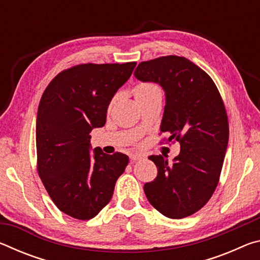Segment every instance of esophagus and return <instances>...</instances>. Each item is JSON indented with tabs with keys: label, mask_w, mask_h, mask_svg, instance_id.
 I'll return each mask as SVG.
<instances>
[{
	"label": "esophagus",
	"mask_w": 260,
	"mask_h": 260,
	"mask_svg": "<svg viewBox=\"0 0 260 260\" xmlns=\"http://www.w3.org/2000/svg\"><path fill=\"white\" fill-rule=\"evenodd\" d=\"M143 158H144V156L141 155V153H131V156H129L131 161H133V162L143 159Z\"/></svg>",
	"instance_id": "esophagus-1"
}]
</instances>
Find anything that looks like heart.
Returning <instances> with one entry per match:
<instances>
[{"instance_id": "1", "label": "heart", "mask_w": 260, "mask_h": 260, "mask_svg": "<svg viewBox=\"0 0 260 260\" xmlns=\"http://www.w3.org/2000/svg\"><path fill=\"white\" fill-rule=\"evenodd\" d=\"M157 91H159L158 87L151 82H140L138 85H135L133 88V95L136 99V101L147 98V96L151 95L153 93H157ZM113 102L114 101L112 100L111 103H110V108L113 105Z\"/></svg>"}]
</instances>
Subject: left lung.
Instances as JSON below:
<instances>
[{
	"instance_id": "8db88e82",
	"label": "left lung",
	"mask_w": 260,
	"mask_h": 260,
	"mask_svg": "<svg viewBox=\"0 0 260 260\" xmlns=\"http://www.w3.org/2000/svg\"><path fill=\"white\" fill-rule=\"evenodd\" d=\"M134 76L165 90L160 133L180 143L172 164L161 155L149 157L158 174L144 192L165 217L186 218L203 208L218 186L230 136L225 104L209 74L184 57L141 61Z\"/></svg>"
}]
</instances>
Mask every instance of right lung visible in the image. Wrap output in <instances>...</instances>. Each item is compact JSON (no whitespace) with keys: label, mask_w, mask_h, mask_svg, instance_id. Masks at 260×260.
Returning <instances> with one entry per match:
<instances>
[{"label":"right lung","mask_w":260,"mask_h":260,"mask_svg":"<svg viewBox=\"0 0 260 260\" xmlns=\"http://www.w3.org/2000/svg\"><path fill=\"white\" fill-rule=\"evenodd\" d=\"M136 61L79 64L64 70L43 91L37 117L38 173L50 199L74 219L94 218L113 195L128 156L90 155V132L103 127L117 90Z\"/></svg>","instance_id":"add662e5"}]
</instances>
